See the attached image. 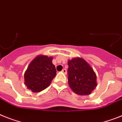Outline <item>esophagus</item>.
Returning <instances> with one entry per match:
<instances>
[{
    "label": "esophagus",
    "mask_w": 122,
    "mask_h": 122,
    "mask_svg": "<svg viewBox=\"0 0 122 122\" xmlns=\"http://www.w3.org/2000/svg\"><path fill=\"white\" fill-rule=\"evenodd\" d=\"M62 72H63L64 74H67V71H66V69H63V70H62Z\"/></svg>",
    "instance_id": "obj_1"
}]
</instances>
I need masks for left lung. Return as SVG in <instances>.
<instances>
[{
    "instance_id": "left-lung-1",
    "label": "left lung",
    "mask_w": 122,
    "mask_h": 122,
    "mask_svg": "<svg viewBox=\"0 0 122 122\" xmlns=\"http://www.w3.org/2000/svg\"><path fill=\"white\" fill-rule=\"evenodd\" d=\"M68 84L75 94L90 95L97 86V76L94 69L84 59L73 58L67 61Z\"/></svg>"
}]
</instances>
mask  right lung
<instances>
[{"mask_svg":"<svg viewBox=\"0 0 122 122\" xmlns=\"http://www.w3.org/2000/svg\"><path fill=\"white\" fill-rule=\"evenodd\" d=\"M53 57L38 55L29 64L24 74L25 84L33 92H39L49 86L56 75Z\"/></svg>","mask_w":122,"mask_h":122,"instance_id":"add662e5","label":"right lung"}]
</instances>
